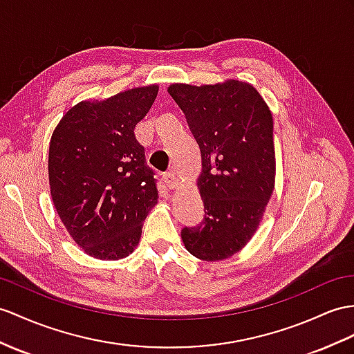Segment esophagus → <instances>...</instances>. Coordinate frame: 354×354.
I'll return each instance as SVG.
<instances>
[{"mask_svg": "<svg viewBox=\"0 0 354 354\" xmlns=\"http://www.w3.org/2000/svg\"><path fill=\"white\" fill-rule=\"evenodd\" d=\"M162 178H163V182H165V185H167L168 189H174V187L178 186V178H177L174 171L165 172V174H163Z\"/></svg>", "mask_w": 354, "mask_h": 354, "instance_id": "esophagus-1", "label": "esophagus"}]
</instances>
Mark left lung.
Returning a JSON list of instances; mask_svg holds the SVG:
<instances>
[{
	"instance_id": "1",
	"label": "left lung",
	"mask_w": 354,
	"mask_h": 354,
	"mask_svg": "<svg viewBox=\"0 0 354 354\" xmlns=\"http://www.w3.org/2000/svg\"><path fill=\"white\" fill-rule=\"evenodd\" d=\"M168 93L201 150L204 218L182 230L183 243L201 260H225L251 240L273 192L272 112L252 85L240 81L172 84Z\"/></svg>"
}]
</instances>
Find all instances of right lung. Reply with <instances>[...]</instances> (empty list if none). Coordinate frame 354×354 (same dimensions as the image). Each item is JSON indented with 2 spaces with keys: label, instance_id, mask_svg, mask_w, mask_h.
<instances>
[{
  "label": "right lung",
  "instance_id": "obj_1",
  "mask_svg": "<svg viewBox=\"0 0 354 354\" xmlns=\"http://www.w3.org/2000/svg\"><path fill=\"white\" fill-rule=\"evenodd\" d=\"M158 85L132 88L67 111L49 144V186L58 216L85 252L120 260L133 252L158 201V180L133 129Z\"/></svg>",
  "mask_w": 354,
  "mask_h": 354
}]
</instances>
